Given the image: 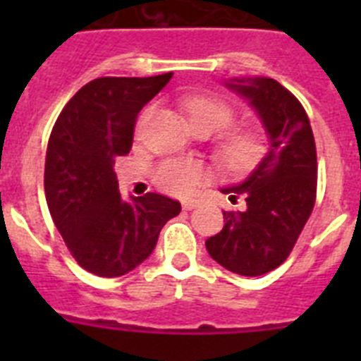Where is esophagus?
<instances>
[{"label":"esophagus","instance_id":"1","mask_svg":"<svg viewBox=\"0 0 361 361\" xmlns=\"http://www.w3.org/2000/svg\"><path fill=\"white\" fill-rule=\"evenodd\" d=\"M197 206H199V202H197V200H186V202H183V208L186 209V212H191V209H195Z\"/></svg>","mask_w":361,"mask_h":361}]
</instances>
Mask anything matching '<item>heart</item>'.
<instances>
[{
    "label": "heart",
    "instance_id": "heart-1",
    "mask_svg": "<svg viewBox=\"0 0 361 361\" xmlns=\"http://www.w3.org/2000/svg\"><path fill=\"white\" fill-rule=\"evenodd\" d=\"M186 110L191 126L202 124L219 132L233 123V110L222 101L208 97H191L186 101ZM269 142L262 132H235L220 146V159L229 170L245 173L257 168L267 155ZM155 183L171 195H191L206 178V170L199 162L166 161L155 170Z\"/></svg>",
    "mask_w": 361,
    "mask_h": 361
}]
</instances>
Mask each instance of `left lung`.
I'll use <instances>...</instances> for the list:
<instances>
[{"label":"left lung","mask_w":361,"mask_h":361,"mask_svg":"<svg viewBox=\"0 0 361 361\" xmlns=\"http://www.w3.org/2000/svg\"><path fill=\"white\" fill-rule=\"evenodd\" d=\"M228 90L245 99L262 123L269 149L238 184L220 188L242 212H222V231L206 240L209 257L242 276L276 269L291 253L317 197V146L298 99L271 78H233Z\"/></svg>","instance_id":"left-lung-1"}]
</instances>
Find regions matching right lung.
<instances>
[{
	"label": "right lung",
	"mask_w": 361,
	"mask_h": 361,
	"mask_svg": "<svg viewBox=\"0 0 361 361\" xmlns=\"http://www.w3.org/2000/svg\"><path fill=\"white\" fill-rule=\"evenodd\" d=\"M171 75L94 79L66 103L50 133V215L79 266L97 276L135 269L155 250L162 226L180 213V202L159 193L124 200L114 171L132 148L137 114Z\"/></svg>",
	"instance_id": "obj_1"
}]
</instances>
